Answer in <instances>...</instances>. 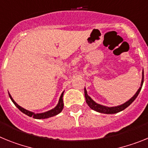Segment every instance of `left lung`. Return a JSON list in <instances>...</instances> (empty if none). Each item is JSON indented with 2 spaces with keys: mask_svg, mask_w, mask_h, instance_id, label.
<instances>
[{
  "mask_svg": "<svg viewBox=\"0 0 148 148\" xmlns=\"http://www.w3.org/2000/svg\"><path fill=\"white\" fill-rule=\"evenodd\" d=\"M144 82V71H142V83H141V86L138 88V91L136 92V93L135 94L133 97H131L129 101H127L126 103H123V104L120 105V106H113V107H108V106H103V105L98 104L97 103H95V101L92 100L89 96L87 94V91L86 89V88H84V92H85V97H86V103L88 104V106H89L92 110H95L96 112H98L101 113H104V114H115V113H118L119 112L122 111V110H125L126 108L128 107L130 105L135 101V99L137 97V96L138 95L140 91L142 89V85H143Z\"/></svg>",
  "mask_w": 148,
  "mask_h": 148,
  "instance_id": "obj_1",
  "label": "left lung"
}]
</instances>
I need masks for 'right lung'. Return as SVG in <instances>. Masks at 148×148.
I'll list each match as a JSON object with an SVG mask.
<instances>
[{"instance_id": "add662e5", "label": "right lung", "mask_w": 148, "mask_h": 148, "mask_svg": "<svg viewBox=\"0 0 148 148\" xmlns=\"http://www.w3.org/2000/svg\"><path fill=\"white\" fill-rule=\"evenodd\" d=\"M63 93L64 92L62 93L61 96H60V98L59 100V103L58 104L56 105V106L55 108H53V110H49V111L45 112H43V113H38V114H35L34 112H30V111H28V110H25L24 108H22L21 106H20L19 105H18L15 102L13 99H12V96L10 95V94L9 93V96H10V99L12 100V101L13 102L14 104L15 105V106L20 110L21 112H22L23 113H24L25 115H28L29 117H33V119H47V118H50V117H53V116H55V115H58L59 113H60L64 107V103H63V100H62V97H63Z\"/></svg>"}]
</instances>
